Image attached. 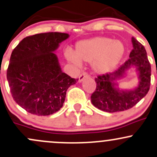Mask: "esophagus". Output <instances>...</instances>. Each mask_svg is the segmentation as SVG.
I'll return each instance as SVG.
<instances>
[{
	"mask_svg": "<svg viewBox=\"0 0 157 157\" xmlns=\"http://www.w3.org/2000/svg\"><path fill=\"white\" fill-rule=\"evenodd\" d=\"M89 77L88 74L85 73V72L82 73L81 75H80V77H79V82H82V80H83L85 78H86V77Z\"/></svg>",
	"mask_w": 157,
	"mask_h": 157,
	"instance_id": "obj_1",
	"label": "esophagus"
}]
</instances>
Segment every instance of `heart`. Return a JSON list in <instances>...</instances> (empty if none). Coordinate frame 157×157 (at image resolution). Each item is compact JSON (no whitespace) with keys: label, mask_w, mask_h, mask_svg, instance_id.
<instances>
[{"label":"heart","mask_w":157,"mask_h":157,"mask_svg":"<svg viewBox=\"0 0 157 157\" xmlns=\"http://www.w3.org/2000/svg\"><path fill=\"white\" fill-rule=\"evenodd\" d=\"M125 46L120 40L106 36H97L77 43L75 52L70 48L65 51L66 59L76 67L82 61L92 63L93 70L99 74L111 71L123 59Z\"/></svg>","instance_id":"obj_1"}]
</instances>
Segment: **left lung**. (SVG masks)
I'll list each match as a JSON object with an SVG mask.
<instances>
[{"label": "left lung", "instance_id": "8db88e82", "mask_svg": "<svg viewBox=\"0 0 157 157\" xmlns=\"http://www.w3.org/2000/svg\"><path fill=\"white\" fill-rule=\"evenodd\" d=\"M133 49L130 58L119 68L112 73L95 78L96 89L91 96L92 104L107 113L124 111L135 106L148 92L151 85V68L144 46L132 37ZM135 68L139 82L132 89H120L117 81L131 68Z\"/></svg>", "mask_w": 157, "mask_h": 157}]
</instances>
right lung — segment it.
<instances>
[{"label": "right lung", "instance_id": "right-lung-1", "mask_svg": "<svg viewBox=\"0 0 157 157\" xmlns=\"http://www.w3.org/2000/svg\"><path fill=\"white\" fill-rule=\"evenodd\" d=\"M69 34L50 32L27 36L12 52L6 78L12 96L31 114L50 115L63 107L68 89L78 79L63 72L54 52Z\"/></svg>", "mask_w": 157, "mask_h": 157}]
</instances>
